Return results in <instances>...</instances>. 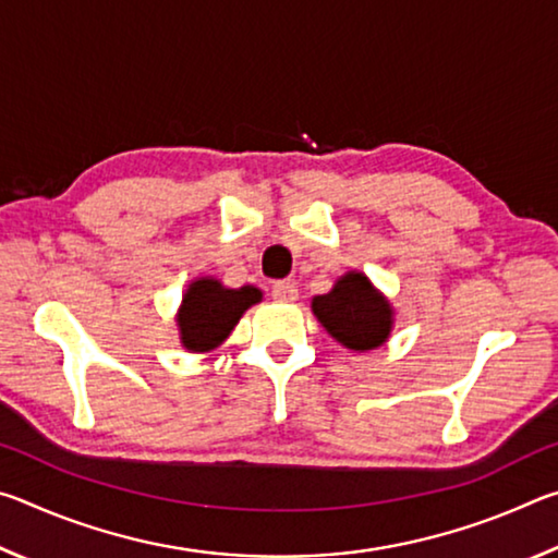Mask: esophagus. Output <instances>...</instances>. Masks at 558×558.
Listing matches in <instances>:
<instances>
[{"mask_svg": "<svg viewBox=\"0 0 558 558\" xmlns=\"http://www.w3.org/2000/svg\"><path fill=\"white\" fill-rule=\"evenodd\" d=\"M270 295H272V300H278V302H295L298 300V288L292 286V282L282 280V282H276V286H272Z\"/></svg>", "mask_w": 558, "mask_h": 558, "instance_id": "1", "label": "esophagus"}]
</instances>
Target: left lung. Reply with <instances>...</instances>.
<instances>
[{
  "label": "left lung",
  "mask_w": 558,
  "mask_h": 558,
  "mask_svg": "<svg viewBox=\"0 0 558 558\" xmlns=\"http://www.w3.org/2000/svg\"><path fill=\"white\" fill-rule=\"evenodd\" d=\"M313 310L337 342L356 352L384 344L391 332L389 302L362 272H347L342 280H337L332 292L313 300Z\"/></svg>",
  "instance_id": "1"
}]
</instances>
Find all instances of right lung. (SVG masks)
<instances>
[{
  "label": "right lung",
  "instance_id": "right-lung-1",
  "mask_svg": "<svg viewBox=\"0 0 558 558\" xmlns=\"http://www.w3.org/2000/svg\"><path fill=\"white\" fill-rule=\"evenodd\" d=\"M258 300L260 290L253 286L231 290L211 278L192 282L177 317L184 347L189 352H209L219 347L231 335L245 310Z\"/></svg>",
  "mask_w": 558,
  "mask_h": 558
}]
</instances>
